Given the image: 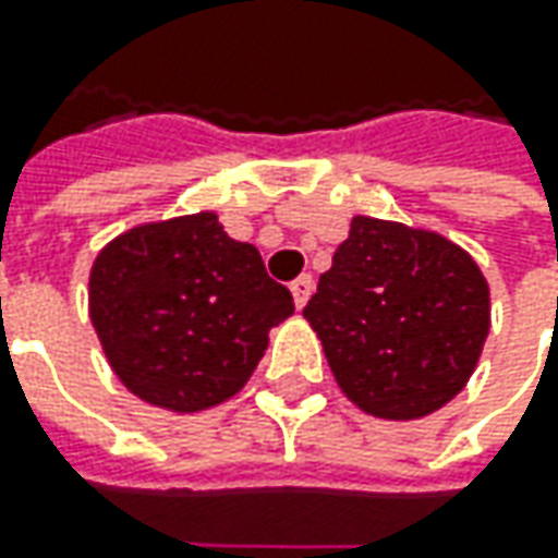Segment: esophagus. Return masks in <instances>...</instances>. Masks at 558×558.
<instances>
[{"instance_id": "esophagus-1", "label": "esophagus", "mask_w": 558, "mask_h": 558, "mask_svg": "<svg viewBox=\"0 0 558 558\" xmlns=\"http://www.w3.org/2000/svg\"><path fill=\"white\" fill-rule=\"evenodd\" d=\"M311 294H313V276H298L294 282H291V298H294V304H298V311L311 301Z\"/></svg>"}]
</instances>
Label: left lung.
Wrapping results in <instances>:
<instances>
[{
  "mask_svg": "<svg viewBox=\"0 0 558 558\" xmlns=\"http://www.w3.org/2000/svg\"><path fill=\"white\" fill-rule=\"evenodd\" d=\"M304 319L341 395L375 418L438 413L472 378L490 332V289L440 232L354 217Z\"/></svg>",
  "mask_w": 558,
  "mask_h": 558,
  "instance_id": "8db88e82",
  "label": "left lung"
}]
</instances>
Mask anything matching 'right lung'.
Instances as JSON below:
<instances>
[{"mask_svg":"<svg viewBox=\"0 0 558 558\" xmlns=\"http://www.w3.org/2000/svg\"><path fill=\"white\" fill-rule=\"evenodd\" d=\"M291 313V291L214 210L133 226L89 269V319L111 369L130 395L170 413L239 395L269 329Z\"/></svg>","mask_w":558,"mask_h":558,"instance_id":"obj_1","label":"right lung"}]
</instances>
